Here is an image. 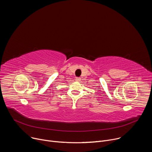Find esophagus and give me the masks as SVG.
Returning <instances> with one entry per match:
<instances>
[{
  "label": "esophagus",
  "instance_id": "1",
  "mask_svg": "<svg viewBox=\"0 0 152 152\" xmlns=\"http://www.w3.org/2000/svg\"><path fill=\"white\" fill-rule=\"evenodd\" d=\"M80 79H81L80 77H76V79H75V80H76V81H79Z\"/></svg>",
  "mask_w": 152,
  "mask_h": 152
}]
</instances>
